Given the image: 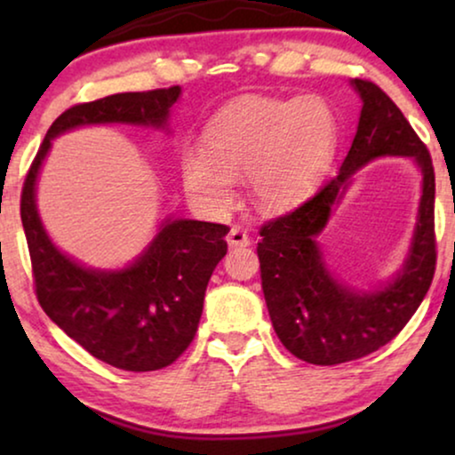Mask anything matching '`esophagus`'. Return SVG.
Listing matches in <instances>:
<instances>
[{"label":"esophagus","mask_w":455,"mask_h":455,"mask_svg":"<svg viewBox=\"0 0 455 455\" xmlns=\"http://www.w3.org/2000/svg\"><path fill=\"white\" fill-rule=\"evenodd\" d=\"M228 244L232 248H242L251 244V235H248L242 228H232L228 234Z\"/></svg>","instance_id":"obj_1"}]
</instances>
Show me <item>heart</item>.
<instances>
[{
  "mask_svg": "<svg viewBox=\"0 0 455 455\" xmlns=\"http://www.w3.org/2000/svg\"><path fill=\"white\" fill-rule=\"evenodd\" d=\"M335 147L338 120L321 99H244L211 122L204 147L182 148L180 170L186 190L209 213L232 203L242 173L259 209L282 211L319 182Z\"/></svg>",
  "mask_w": 455,
  "mask_h": 455,
  "instance_id": "obj_1",
  "label": "heart"
}]
</instances>
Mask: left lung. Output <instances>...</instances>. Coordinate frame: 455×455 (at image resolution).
Wrapping results in <instances>:
<instances>
[{"instance_id":"1","label":"left lung","mask_w":455,"mask_h":455,"mask_svg":"<svg viewBox=\"0 0 455 455\" xmlns=\"http://www.w3.org/2000/svg\"><path fill=\"white\" fill-rule=\"evenodd\" d=\"M350 84L363 109L339 172L300 207L265 223L257 246L265 302L279 341L296 358L321 366L363 358L394 339L431 288L437 259L431 155L400 108L377 84L360 78ZM381 156H410L419 167V215L396 275L375 289L360 291L328 271L318 235L353 173Z\"/></svg>"}]
</instances>
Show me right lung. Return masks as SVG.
<instances>
[{
	"label": "right lung",
	"instance_id": "1",
	"mask_svg": "<svg viewBox=\"0 0 455 455\" xmlns=\"http://www.w3.org/2000/svg\"><path fill=\"white\" fill-rule=\"evenodd\" d=\"M180 95V86H170L74 105L47 130L24 180L20 217L41 308L86 352L122 371L164 369L190 346L207 283L228 252L223 238L229 228L170 215L132 263L97 269L68 257L49 238L36 209V180L60 134L99 124L170 132V114Z\"/></svg>",
	"mask_w": 455,
	"mask_h": 455
}]
</instances>
